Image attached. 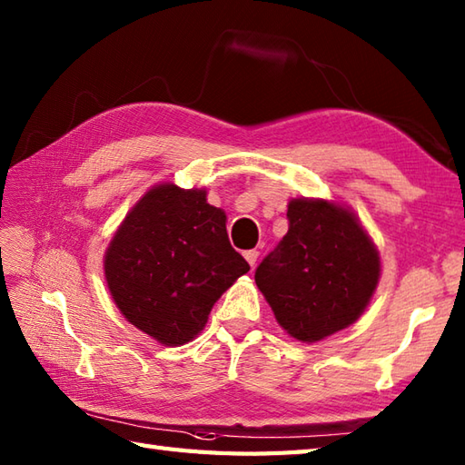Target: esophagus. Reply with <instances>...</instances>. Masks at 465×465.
<instances>
[{
	"instance_id": "obj_1",
	"label": "esophagus",
	"mask_w": 465,
	"mask_h": 465,
	"mask_svg": "<svg viewBox=\"0 0 465 465\" xmlns=\"http://www.w3.org/2000/svg\"><path fill=\"white\" fill-rule=\"evenodd\" d=\"M258 255H260V252H258V250H248V252H243V258L248 260V263H250V265H255V262H258Z\"/></svg>"
}]
</instances>
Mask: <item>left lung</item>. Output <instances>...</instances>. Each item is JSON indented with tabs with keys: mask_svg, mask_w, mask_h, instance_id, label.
I'll return each mask as SVG.
<instances>
[{
	"mask_svg": "<svg viewBox=\"0 0 465 465\" xmlns=\"http://www.w3.org/2000/svg\"><path fill=\"white\" fill-rule=\"evenodd\" d=\"M288 225L255 283L285 331L320 341L360 318L378 285L380 258L358 220L333 203L293 200Z\"/></svg>",
	"mask_w": 465,
	"mask_h": 465,
	"instance_id": "obj_1",
	"label": "left lung"
}]
</instances>
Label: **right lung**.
<instances>
[{
    "instance_id": "1",
    "label": "right lung",
    "mask_w": 465,
    "mask_h": 465,
    "mask_svg": "<svg viewBox=\"0 0 465 465\" xmlns=\"http://www.w3.org/2000/svg\"><path fill=\"white\" fill-rule=\"evenodd\" d=\"M250 272L225 213L203 190L157 185L127 213L105 253V278L125 320L165 345L203 330L217 298Z\"/></svg>"
}]
</instances>
